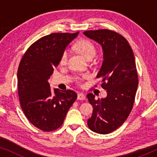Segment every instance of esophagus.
Instances as JSON below:
<instances>
[{
  "label": "esophagus",
  "mask_w": 157,
  "mask_h": 157,
  "mask_svg": "<svg viewBox=\"0 0 157 157\" xmlns=\"http://www.w3.org/2000/svg\"><path fill=\"white\" fill-rule=\"evenodd\" d=\"M86 98V96L83 93H78V100H84Z\"/></svg>",
  "instance_id": "1"
}]
</instances>
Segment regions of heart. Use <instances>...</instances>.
<instances>
[{"label": "heart", "mask_w": 157, "mask_h": 157, "mask_svg": "<svg viewBox=\"0 0 157 157\" xmlns=\"http://www.w3.org/2000/svg\"><path fill=\"white\" fill-rule=\"evenodd\" d=\"M76 50L87 60H91L94 56L96 55V48L94 46V44L92 43L91 40L87 39H83L79 40L76 43ZM68 52L67 51H64L61 56L60 58L59 63L61 65H65L67 63L68 60ZM89 77V74H82L81 76H77L76 78V81L77 83H81V81L83 79L87 78Z\"/></svg>", "instance_id": "1"}]
</instances>
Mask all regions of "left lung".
<instances>
[{"instance_id":"1","label":"left lung","mask_w":157,"mask_h":157,"mask_svg":"<svg viewBox=\"0 0 157 157\" xmlns=\"http://www.w3.org/2000/svg\"><path fill=\"white\" fill-rule=\"evenodd\" d=\"M83 34L101 45L104 61L97 78L107 92L101 99L87 94L94 108L88 126L98 134H109L124 123L134 106L139 83L134 55L127 40L117 32L99 29Z\"/></svg>"}]
</instances>
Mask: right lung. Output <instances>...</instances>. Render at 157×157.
<instances>
[{
	"mask_svg": "<svg viewBox=\"0 0 157 157\" xmlns=\"http://www.w3.org/2000/svg\"><path fill=\"white\" fill-rule=\"evenodd\" d=\"M53 33L34 42L23 56L18 69V93L21 109L28 120L43 132H52L63 123L77 98L72 90L51 91L48 79L59 65L66 47L77 36Z\"/></svg>",
	"mask_w": 157,
	"mask_h": 157,
	"instance_id": "1",
	"label": "right lung"
}]
</instances>
